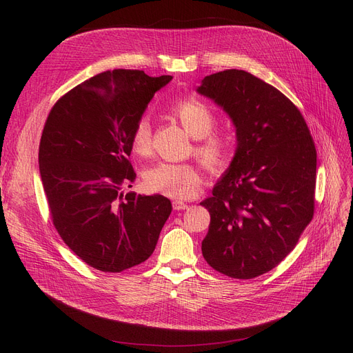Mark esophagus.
Listing matches in <instances>:
<instances>
[{"instance_id":"esophagus-1","label":"esophagus","mask_w":353,"mask_h":353,"mask_svg":"<svg viewBox=\"0 0 353 353\" xmlns=\"http://www.w3.org/2000/svg\"><path fill=\"white\" fill-rule=\"evenodd\" d=\"M188 208H189L188 203H184L181 200H174L173 201V209L174 210H184V209H188Z\"/></svg>"}]
</instances>
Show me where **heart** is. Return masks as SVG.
Masks as SVG:
<instances>
[{
    "mask_svg": "<svg viewBox=\"0 0 353 353\" xmlns=\"http://www.w3.org/2000/svg\"><path fill=\"white\" fill-rule=\"evenodd\" d=\"M172 114L180 121L186 132L197 139L194 153L210 172L219 173L228 169L234 150V140L230 133L214 130V110L200 99L186 97L176 100L170 107ZM153 130L148 117L141 116L130 133L133 150L144 156L150 152ZM145 186L152 192L173 199H190L201 186V174L190 163H157L144 176Z\"/></svg>",
    "mask_w": 353,
    "mask_h": 353,
    "instance_id": "1",
    "label": "heart"
}]
</instances>
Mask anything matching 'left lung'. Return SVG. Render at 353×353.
Segmentation results:
<instances>
[{"label":"left lung","instance_id":"left-lung-1","mask_svg":"<svg viewBox=\"0 0 353 353\" xmlns=\"http://www.w3.org/2000/svg\"><path fill=\"white\" fill-rule=\"evenodd\" d=\"M236 125L237 150L212 196L201 242L206 262L233 279H253L294 249L314 213L316 147L283 92L243 70H225L197 88Z\"/></svg>","mask_w":353,"mask_h":353}]
</instances>
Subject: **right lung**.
<instances>
[{"instance_id":"obj_1","label":"right lung","mask_w":353,"mask_h":353,"mask_svg":"<svg viewBox=\"0 0 353 353\" xmlns=\"http://www.w3.org/2000/svg\"><path fill=\"white\" fill-rule=\"evenodd\" d=\"M172 76L104 71L74 87L50 111L39 163L52 225L84 263L120 273L145 262L172 213L160 196L121 193L136 173L130 133Z\"/></svg>"}]
</instances>
